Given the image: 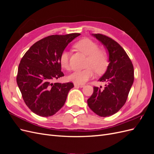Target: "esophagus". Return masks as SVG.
I'll return each instance as SVG.
<instances>
[{"mask_svg": "<svg viewBox=\"0 0 154 154\" xmlns=\"http://www.w3.org/2000/svg\"><path fill=\"white\" fill-rule=\"evenodd\" d=\"M74 86L78 87H83L85 86L84 84H76V83H74Z\"/></svg>", "mask_w": 154, "mask_h": 154, "instance_id": "34e87169", "label": "esophagus"}]
</instances>
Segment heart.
Masks as SVG:
<instances>
[{
	"mask_svg": "<svg viewBox=\"0 0 154 154\" xmlns=\"http://www.w3.org/2000/svg\"><path fill=\"white\" fill-rule=\"evenodd\" d=\"M74 47L87 56L85 63L87 67L80 71H74L69 75L68 79L70 81L76 84H83L93 77L94 71L97 74H102L106 71L109 64V57L105 49H99L97 43L87 38L77 42L74 44ZM69 58V53L66 51H62L59 57L60 66L67 71L71 69Z\"/></svg>",
	"mask_w": 154,
	"mask_h": 154,
	"instance_id": "heart-1",
	"label": "heart"
}]
</instances>
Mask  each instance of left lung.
Wrapping results in <instances>:
<instances>
[{"instance_id":"left-lung-1","label":"left lung","mask_w":154,"mask_h":154,"mask_svg":"<svg viewBox=\"0 0 154 154\" xmlns=\"http://www.w3.org/2000/svg\"><path fill=\"white\" fill-rule=\"evenodd\" d=\"M107 49L109 65L106 72L99 79L105 87H94L87 100L89 108L101 117L116 114L127 101L134 80L133 64L124 49L117 42L102 34L93 35Z\"/></svg>"}]
</instances>
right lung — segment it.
Here are the masks:
<instances>
[{
	"instance_id": "obj_1",
	"label": "right lung",
	"mask_w": 154,
	"mask_h": 154,
	"mask_svg": "<svg viewBox=\"0 0 154 154\" xmlns=\"http://www.w3.org/2000/svg\"><path fill=\"white\" fill-rule=\"evenodd\" d=\"M80 33L51 35L40 40L27 51L18 69L17 82L22 98L35 114L49 117L66 101L71 82L53 83L64 76L59 62L60 54Z\"/></svg>"
}]
</instances>
